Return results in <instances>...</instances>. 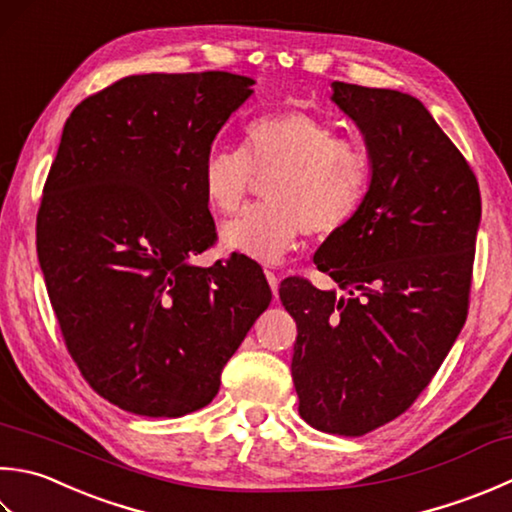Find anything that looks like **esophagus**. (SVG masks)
Returning <instances> with one entry per match:
<instances>
[{
  "label": "esophagus",
  "mask_w": 512,
  "mask_h": 512,
  "mask_svg": "<svg viewBox=\"0 0 512 512\" xmlns=\"http://www.w3.org/2000/svg\"><path fill=\"white\" fill-rule=\"evenodd\" d=\"M266 279H268V284H270V288H273V295L277 297V288H279V277L273 273V270H266Z\"/></svg>",
  "instance_id": "1"
}]
</instances>
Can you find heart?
I'll return each mask as SVG.
<instances>
[{
	"instance_id": "heart-1",
	"label": "heart",
	"mask_w": 512,
	"mask_h": 512,
	"mask_svg": "<svg viewBox=\"0 0 512 512\" xmlns=\"http://www.w3.org/2000/svg\"><path fill=\"white\" fill-rule=\"evenodd\" d=\"M375 162L368 146L339 139L335 124L304 110L262 115L244 128L242 146L210 148L199 182L217 215L242 210L255 177L268 179L266 204L248 208L222 230V242L264 264H277L304 233L328 237L364 208Z\"/></svg>"
}]
</instances>
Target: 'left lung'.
<instances>
[{"instance_id":"8db88e82","label":"left lung","mask_w":512,"mask_h":512,"mask_svg":"<svg viewBox=\"0 0 512 512\" xmlns=\"http://www.w3.org/2000/svg\"><path fill=\"white\" fill-rule=\"evenodd\" d=\"M333 102L375 162L364 208L315 253L348 295L288 277L279 299L297 324L299 415L362 437L413 406L466 322L482 195L419 99L333 82Z\"/></svg>"}]
</instances>
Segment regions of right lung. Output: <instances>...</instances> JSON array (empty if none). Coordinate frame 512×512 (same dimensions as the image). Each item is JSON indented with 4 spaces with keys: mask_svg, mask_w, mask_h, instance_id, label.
Here are the masks:
<instances>
[{
    "mask_svg": "<svg viewBox=\"0 0 512 512\" xmlns=\"http://www.w3.org/2000/svg\"><path fill=\"white\" fill-rule=\"evenodd\" d=\"M250 77L130 75L66 119L37 213V257L64 344L97 395L144 417L213 402L268 308L264 270L217 242L199 170Z\"/></svg>",
    "mask_w": 512,
    "mask_h": 512,
    "instance_id": "obj_1",
    "label": "right lung"
}]
</instances>
